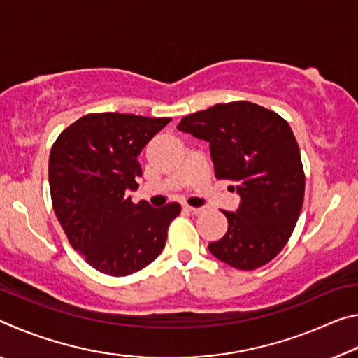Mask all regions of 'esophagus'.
<instances>
[{
    "label": "esophagus",
    "instance_id": "obj_1",
    "mask_svg": "<svg viewBox=\"0 0 358 358\" xmlns=\"http://www.w3.org/2000/svg\"><path fill=\"white\" fill-rule=\"evenodd\" d=\"M185 210H186V211H191V213H194V215H199V213H202V211H203V208L191 207V205H185Z\"/></svg>",
    "mask_w": 358,
    "mask_h": 358
}]
</instances>
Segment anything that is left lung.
<instances>
[{
	"label": "left lung",
	"mask_w": 358,
	"mask_h": 358,
	"mask_svg": "<svg viewBox=\"0 0 358 358\" xmlns=\"http://www.w3.org/2000/svg\"><path fill=\"white\" fill-rule=\"evenodd\" d=\"M178 129L210 143L216 178L234 181L241 197L237 211H222L227 232L211 241L210 252L238 270L268 264L292 235L305 197L300 148L287 121L235 101L187 115Z\"/></svg>",
	"instance_id": "obj_1"
}]
</instances>
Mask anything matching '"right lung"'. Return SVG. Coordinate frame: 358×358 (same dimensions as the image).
<instances>
[{"instance_id":"obj_1","label":"right lung","mask_w":358,"mask_h":358,"mask_svg":"<svg viewBox=\"0 0 358 358\" xmlns=\"http://www.w3.org/2000/svg\"><path fill=\"white\" fill-rule=\"evenodd\" d=\"M172 118L88 113L68 126L48 157L53 211L71 246L101 273L128 276L164 250L181 207L132 202L142 177L137 156Z\"/></svg>"}]
</instances>
